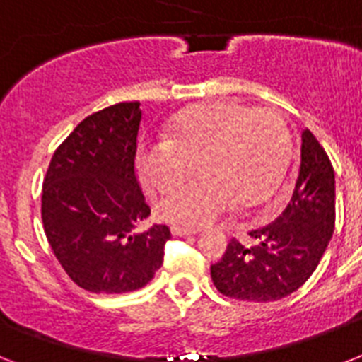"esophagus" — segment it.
Listing matches in <instances>:
<instances>
[{
  "mask_svg": "<svg viewBox=\"0 0 362 362\" xmlns=\"http://www.w3.org/2000/svg\"><path fill=\"white\" fill-rule=\"evenodd\" d=\"M170 233H173L175 237H186V235H197L199 229H189V227L173 226V227H170Z\"/></svg>",
  "mask_w": 362,
  "mask_h": 362,
  "instance_id": "esophagus-1",
  "label": "esophagus"
}]
</instances>
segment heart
I'll return each mask as SVG.
<instances>
[{
  "label": "heart",
  "mask_w": 362,
  "mask_h": 362,
  "mask_svg": "<svg viewBox=\"0 0 362 362\" xmlns=\"http://www.w3.org/2000/svg\"><path fill=\"white\" fill-rule=\"evenodd\" d=\"M291 159V133L278 110L240 101H209L176 116L165 141L144 144L139 175L150 189L169 195L161 218L176 226H206L237 206L250 212L281 186Z\"/></svg>",
  "instance_id": "obj_1"
}]
</instances>
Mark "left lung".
I'll list each match as a JSON object with an SVG mask.
<instances>
[{"label":"left lung","instance_id":"obj_1","mask_svg":"<svg viewBox=\"0 0 362 362\" xmlns=\"http://www.w3.org/2000/svg\"><path fill=\"white\" fill-rule=\"evenodd\" d=\"M334 169L312 135L303 131L300 167L291 201L276 221L255 229L253 246L237 238L210 267L216 289L247 303H272L291 295L317 269L334 231Z\"/></svg>","mask_w":362,"mask_h":362}]
</instances>
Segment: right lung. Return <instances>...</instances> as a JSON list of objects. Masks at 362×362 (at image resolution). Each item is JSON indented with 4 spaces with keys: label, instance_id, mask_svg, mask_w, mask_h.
I'll list each match as a JSON object with an SVG mask.
<instances>
[{
    "label": "right lung",
    "instance_id": "right-lung-1",
    "mask_svg": "<svg viewBox=\"0 0 362 362\" xmlns=\"http://www.w3.org/2000/svg\"><path fill=\"white\" fill-rule=\"evenodd\" d=\"M141 103L93 112L54 152L41 216L54 255L90 293H129L163 263L167 226L136 231L150 216L135 175Z\"/></svg>",
    "mask_w": 362,
    "mask_h": 362
}]
</instances>
